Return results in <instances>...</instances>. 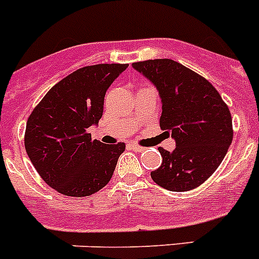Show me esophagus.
I'll return each instance as SVG.
<instances>
[{"label": "esophagus", "instance_id": "34e87169", "mask_svg": "<svg viewBox=\"0 0 259 259\" xmlns=\"http://www.w3.org/2000/svg\"><path fill=\"white\" fill-rule=\"evenodd\" d=\"M128 148H131L134 152H137V153H141L144 150V148H141V146L136 145V144H128Z\"/></svg>", "mask_w": 259, "mask_h": 259}]
</instances>
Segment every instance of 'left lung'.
Wrapping results in <instances>:
<instances>
[{
    "instance_id": "left-lung-1",
    "label": "left lung",
    "mask_w": 259,
    "mask_h": 259,
    "mask_svg": "<svg viewBox=\"0 0 259 259\" xmlns=\"http://www.w3.org/2000/svg\"><path fill=\"white\" fill-rule=\"evenodd\" d=\"M132 67L157 88L159 125L171 132L172 152L159 148L162 164L150 172L172 192L197 188L214 174L232 143V118L218 91L205 77L172 59H149Z\"/></svg>"
}]
</instances>
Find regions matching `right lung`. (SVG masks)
<instances>
[{
  "mask_svg": "<svg viewBox=\"0 0 259 259\" xmlns=\"http://www.w3.org/2000/svg\"><path fill=\"white\" fill-rule=\"evenodd\" d=\"M128 65L74 71L50 89L27 120L24 145L38 175L59 193L84 197L110 182L124 143L105 145L88 130L104 113L106 91Z\"/></svg>",
  "mask_w": 259,
  "mask_h": 259,
  "instance_id": "add662e5",
  "label": "right lung"
}]
</instances>
